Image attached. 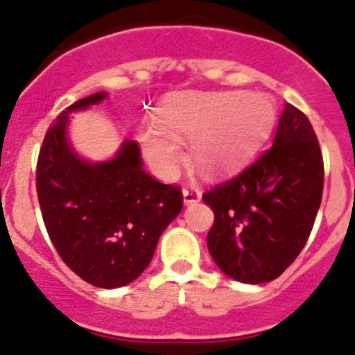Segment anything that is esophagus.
Segmentation results:
<instances>
[{
    "instance_id": "obj_1",
    "label": "esophagus",
    "mask_w": 355,
    "mask_h": 355,
    "mask_svg": "<svg viewBox=\"0 0 355 355\" xmlns=\"http://www.w3.org/2000/svg\"><path fill=\"white\" fill-rule=\"evenodd\" d=\"M199 200H200L199 188H184V190H183V202H184V206L197 205Z\"/></svg>"
}]
</instances>
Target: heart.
Wrapping results in <instances>:
<instances>
[{
  "instance_id": "1",
  "label": "heart",
  "mask_w": 355,
  "mask_h": 355,
  "mask_svg": "<svg viewBox=\"0 0 355 355\" xmlns=\"http://www.w3.org/2000/svg\"><path fill=\"white\" fill-rule=\"evenodd\" d=\"M277 106L266 94H181L156 112L158 126L140 133L144 155L162 178H172L181 159L178 142H192L193 165L220 178L243 167L270 137Z\"/></svg>"
}]
</instances>
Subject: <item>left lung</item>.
Wrapping results in <instances>:
<instances>
[{
	"mask_svg": "<svg viewBox=\"0 0 355 355\" xmlns=\"http://www.w3.org/2000/svg\"><path fill=\"white\" fill-rule=\"evenodd\" d=\"M324 190V159L306 115L286 105L270 149L249 168L202 196L215 213L213 261L245 284L274 281L311 234Z\"/></svg>",
	"mask_w": 355,
	"mask_h": 355,
	"instance_id": "left-lung-1",
	"label": "left lung"
}]
</instances>
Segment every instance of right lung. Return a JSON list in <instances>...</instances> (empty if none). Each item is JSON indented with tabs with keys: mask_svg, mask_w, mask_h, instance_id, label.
<instances>
[{
	"mask_svg": "<svg viewBox=\"0 0 355 355\" xmlns=\"http://www.w3.org/2000/svg\"><path fill=\"white\" fill-rule=\"evenodd\" d=\"M108 92L83 97L49 126L37 163V196L56 252L92 286L133 283L153 259L158 240L183 209L180 188L144 171L139 146L124 140L112 158L87 159L69 137L72 115Z\"/></svg>",
	"mask_w": 355,
	"mask_h": 355,
	"instance_id": "add662e5",
	"label": "right lung"
}]
</instances>
